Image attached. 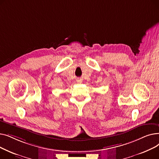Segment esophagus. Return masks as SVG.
Listing matches in <instances>:
<instances>
[{
    "mask_svg": "<svg viewBox=\"0 0 159 159\" xmlns=\"http://www.w3.org/2000/svg\"><path fill=\"white\" fill-rule=\"evenodd\" d=\"M79 82H81V81H80H80H79Z\"/></svg>",
    "mask_w": 159,
    "mask_h": 159,
    "instance_id": "obj_1",
    "label": "esophagus"
}]
</instances>
